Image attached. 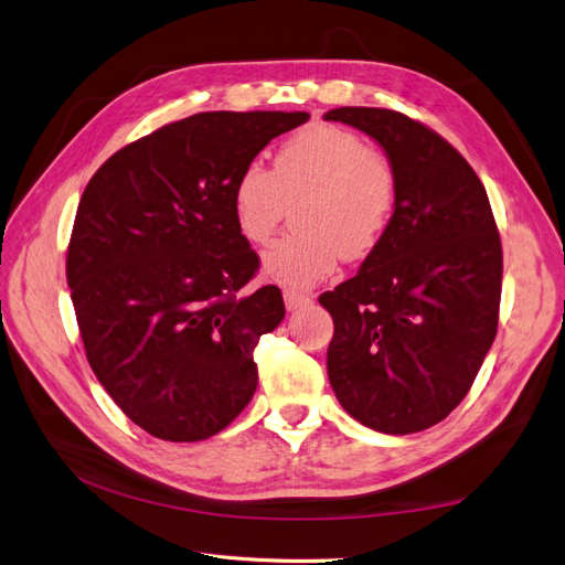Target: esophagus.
<instances>
[{
  "label": "esophagus",
  "mask_w": 565,
  "mask_h": 565,
  "mask_svg": "<svg viewBox=\"0 0 565 565\" xmlns=\"http://www.w3.org/2000/svg\"><path fill=\"white\" fill-rule=\"evenodd\" d=\"M284 302H286L288 311H296V309L307 307L311 302V298L305 296V292H298V290H284Z\"/></svg>",
  "instance_id": "1"
}]
</instances>
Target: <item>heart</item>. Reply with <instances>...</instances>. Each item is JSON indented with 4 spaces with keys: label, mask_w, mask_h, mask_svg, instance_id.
Returning <instances> with one entry per match:
<instances>
[{
    "label": "heart",
    "mask_w": 565,
    "mask_h": 565,
    "mask_svg": "<svg viewBox=\"0 0 565 565\" xmlns=\"http://www.w3.org/2000/svg\"><path fill=\"white\" fill-rule=\"evenodd\" d=\"M399 199L392 161L341 127L316 125L288 138L275 166L249 161L233 189V212L254 244L273 239L290 205L296 233L263 254V273L288 288L328 279L339 260L370 256L387 233Z\"/></svg>",
    "instance_id": "obj_1"
}]
</instances>
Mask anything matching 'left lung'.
I'll return each instance as SVG.
<instances>
[{"mask_svg":"<svg viewBox=\"0 0 565 565\" xmlns=\"http://www.w3.org/2000/svg\"><path fill=\"white\" fill-rule=\"evenodd\" d=\"M374 138L399 199L358 275L323 292L334 321L328 376L364 427L413 434L471 390L499 326L503 252L487 191L455 147L397 110L323 115Z\"/></svg>","mask_w":565,"mask_h":565,"instance_id":"left-lung-1","label":"left lung"}]
</instances>
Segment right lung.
Segmentation results:
<instances>
[{"label":"right lung","mask_w":565,"mask_h":565,"mask_svg":"<svg viewBox=\"0 0 565 565\" xmlns=\"http://www.w3.org/2000/svg\"><path fill=\"white\" fill-rule=\"evenodd\" d=\"M309 113H199L115 152L81 199L66 281L87 362L127 418L175 444L228 427L254 397V349L281 290L239 296L258 256L233 212L239 170Z\"/></svg>","instance_id":"1"}]
</instances>
